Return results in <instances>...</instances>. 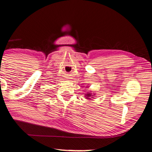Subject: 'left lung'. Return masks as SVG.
I'll return each mask as SVG.
<instances>
[{
  "instance_id": "1",
  "label": "left lung",
  "mask_w": 152,
  "mask_h": 152,
  "mask_svg": "<svg viewBox=\"0 0 152 152\" xmlns=\"http://www.w3.org/2000/svg\"><path fill=\"white\" fill-rule=\"evenodd\" d=\"M95 93H91V91H90V92L86 93L85 94V99H86L91 100L93 97H95Z\"/></svg>"
}]
</instances>
